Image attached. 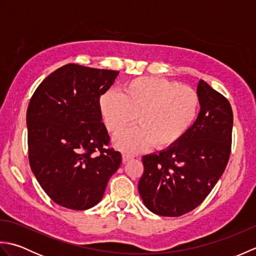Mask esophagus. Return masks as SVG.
I'll use <instances>...</instances> for the list:
<instances>
[{
	"label": "esophagus",
	"instance_id": "obj_1",
	"mask_svg": "<svg viewBox=\"0 0 256 256\" xmlns=\"http://www.w3.org/2000/svg\"><path fill=\"white\" fill-rule=\"evenodd\" d=\"M132 158H133L132 155L126 154V153H123L122 154V160H123V162H128V160H131Z\"/></svg>",
	"mask_w": 256,
	"mask_h": 256
}]
</instances>
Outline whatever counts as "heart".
I'll return each mask as SVG.
<instances>
[{
	"instance_id": "1",
	"label": "heart",
	"mask_w": 256,
	"mask_h": 256,
	"mask_svg": "<svg viewBox=\"0 0 256 256\" xmlns=\"http://www.w3.org/2000/svg\"><path fill=\"white\" fill-rule=\"evenodd\" d=\"M100 112L113 135L132 125L114 140L118 150L138 153L154 144L157 150L172 148L197 121L201 99L197 91L175 81L140 77L124 84L121 94L106 91L100 96Z\"/></svg>"
}]
</instances>
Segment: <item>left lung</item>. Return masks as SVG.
I'll return each instance as SVG.
<instances>
[{
  "mask_svg": "<svg viewBox=\"0 0 256 256\" xmlns=\"http://www.w3.org/2000/svg\"><path fill=\"white\" fill-rule=\"evenodd\" d=\"M200 112L180 142L143 156L138 192L144 204L162 216H179L202 202L224 174L231 154L233 113L226 96L204 80Z\"/></svg>",
  "mask_w": 256,
  "mask_h": 256,
  "instance_id": "left-lung-1",
  "label": "left lung"
}]
</instances>
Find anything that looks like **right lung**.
<instances>
[{
	"label": "right lung",
	"instance_id": "1",
	"mask_svg": "<svg viewBox=\"0 0 256 256\" xmlns=\"http://www.w3.org/2000/svg\"><path fill=\"white\" fill-rule=\"evenodd\" d=\"M118 72L64 64L37 86L26 113L32 172L54 202L86 210L121 165L101 120L100 96Z\"/></svg>",
	"mask_w": 256,
	"mask_h": 256
}]
</instances>
